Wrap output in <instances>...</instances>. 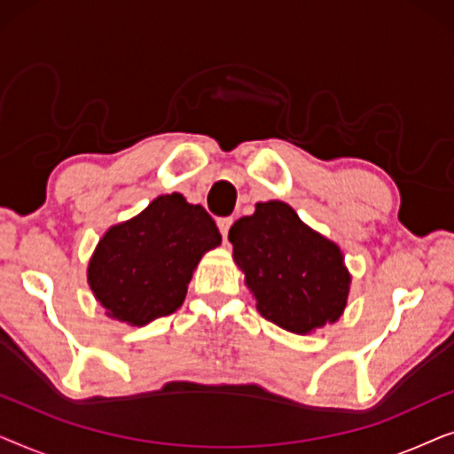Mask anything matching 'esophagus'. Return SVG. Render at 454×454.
Listing matches in <instances>:
<instances>
[{
    "instance_id": "1",
    "label": "esophagus",
    "mask_w": 454,
    "mask_h": 454,
    "mask_svg": "<svg viewBox=\"0 0 454 454\" xmlns=\"http://www.w3.org/2000/svg\"><path fill=\"white\" fill-rule=\"evenodd\" d=\"M231 223H233L231 216H225V219L216 221V225H219V231L223 235V239H227V233H229V229H231Z\"/></svg>"
}]
</instances>
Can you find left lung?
<instances>
[{
    "instance_id": "left-lung-1",
    "label": "left lung",
    "mask_w": 454,
    "mask_h": 454,
    "mask_svg": "<svg viewBox=\"0 0 454 454\" xmlns=\"http://www.w3.org/2000/svg\"><path fill=\"white\" fill-rule=\"evenodd\" d=\"M229 241L256 309L272 325L309 334L343 316L351 289L343 252L287 202H258L233 223Z\"/></svg>"
}]
</instances>
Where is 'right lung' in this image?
<instances>
[{"instance_id":"right-lung-1","label":"right lung","mask_w":454,"mask_h":454,"mask_svg":"<svg viewBox=\"0 0 454 454\" xmlns=\"http://www.w3.org/2000/svg\"><path fill=\"white\" fill-rule=\"evenodd\" d=\"M219 244V229L200 204L163 194L105 231L86 281L109 318L145 326L182 306L198 262Z\"/></svg>"}]
</instances>
